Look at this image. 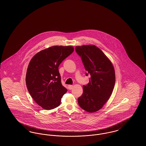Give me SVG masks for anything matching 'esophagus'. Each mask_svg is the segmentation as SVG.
Segmentation results:
<instances>
[{"label":"esophagus","instance_id":"34e87169","mask_svg":"<svg viewBox=\"0 0 146 146\" xmlns=\"http://www.w3.org/2000/svg\"><path fill=\"white\" fill-rule=\"evenodd\" d=\"M68 86V88H69V90H72L74 86H73V85H69Z\"/></svg>","mask_w":146,"mask_h":146}]
</instances>
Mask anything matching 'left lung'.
I'll use <instances>...</instances> for the list:
<instances>
[{
	"mask_svg": "<svg viewBox=\"0 0 146 146\" xmlns=\"http://www.w3.org/2000/svg\"><path fill=\"white\" fill-rule=\"evenodd\" d=\"M81 58L89 83L83 85V93L78 98L79 106L89 113L98 111L108 100L115 84V73L113 64L100 48L95 45L75 47Z\"/></svg>",
	"mask_w": 146,
	"mask_h": 146,
	"instance_id": "1",
	"label": "left lung"
}]
</instances>
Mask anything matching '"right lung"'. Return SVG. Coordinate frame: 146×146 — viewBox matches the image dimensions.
<instances>
[{
	"label": "right lung",
	"mask_w": 146,
	"mask_h": 146,
	"mask_svg": "<svg viewBox=\"0 0 146 146\" xmlns=\"http://www.w3.org/2000/svg\"><path fill=\"white\" fill-rule=\"evenodd\" d=\"M74 50L72 46H52L40 51L31 60L26 85L30 96L42 108L50 110L60 105L67 89L61 82L58 66Z\"/></svg>",
	"instance_id": "add662e5"
}]
</instances>
